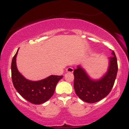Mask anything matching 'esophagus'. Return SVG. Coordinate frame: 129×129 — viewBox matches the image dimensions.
<instances>
[{
    "label": "esophagus",
    "instance_id": "esophagus-1",
    "mask_svg": "<svg viewBox=\"0 0 129 129\" xmlns=\"http://www.w3.org/2000/svg\"><path fill=\"white\" fill-rule=\"evenodd\" d=\"M66 72L68 73H73V69L72 67H69L66 70Z\"/></svg>",
    "mask_w": 129,
    "mask_h": 129
}]
</instances>
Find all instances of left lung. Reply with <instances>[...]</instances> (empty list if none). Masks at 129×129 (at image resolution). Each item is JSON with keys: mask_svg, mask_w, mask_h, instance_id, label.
Returning <instances> with one entry per match:
<instances>
[{"mask_svg": "<svg viewBox=\"0 0 129 129\" xmlns=\"http://www.w3.org/2000/svg\"><path fill=\"white\" fill-rule=\"evenodd\" d=\"M109 57L107 72L100 79H91L81 66L73 72L74 88L81 100L88 103H94L107 96L110 92L118 72V63L115 53L112 51Z\"/></svg>", "mask_w": 129, "mask_h": 129, "instance_id": "left-lung-1", "label": "left lung"}]
</instances>
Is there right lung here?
Masks as SVG:
<instances>
[{
    "label": "right lung",
    "mask_w": 129,
    "mask_h": 129,
    "mask_svg": "<svg viewBox=\"0 0 129 129\" xmlns=\"http://www.w3.org/2000/svg\"><path fill=\"white\" fill-rule=\"evenodd\" d=\"M16 54L11 62V78L14 88L20 95L34 104H41L47 101L53 95L56 84L63 76L51 75L40 81H33L26 79L17 70Z\"/></svg>",
    "instance_id": "add662e5"
}]
</instances>
